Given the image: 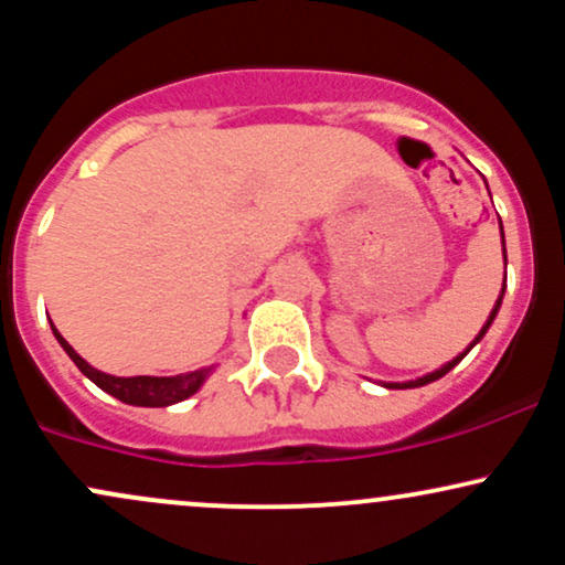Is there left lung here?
<instances>
[{"mask_svg": "<svg viewBox=\"0 0 565 565\" xmlns=\"http://www.w3.org/2000/svg\"><path fill=\"white\" fill-rule=\"evenodd\" d=\"M499 228H502V220H499ZM502 255H504V265H508V252H504V233H502ZM502 297H504V284H502V295H499V297H497V305H494V310H491V313H489V319H486V323H483V329H481V332H478V337H476V340H472V342H470V348H468V350H465V353H459V355H457V359H451V361H449V364H444V366H440V369H436V372L425 374V377H419V380H408V382H385V387H391V391H404V387H423V385H427V382H436V380H440V377H444V374H446V372H451V369H454V366H457V364H459V361H462V359H465V355H468V353H470V350H472V348H476V345H478V342H481V340H483V334H486V332H489V327H491V323H494V319H497V313H499V305H502Z\"/></svg>", "mask_w": 565, "mask_h": 565, "instance_id": "1", "label": "left lung"}]
</instances>
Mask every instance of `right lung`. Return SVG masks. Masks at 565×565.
<instances>
[{
	"instance_id": "obj_1",
	"label": "right lung",
	"mask_w": 565,
	"mask_h": 565,
	"mask_svg": "<svg viewBox=\"0 0 565 565\" xmlns=\"http://www.w3.org/2000/svg\"><path fill=\"white\" fill-rule=\"evenodd\" d=\"M53 334L55 340L61 342V348L66 350L68 359L79 366V372L84 377H89L95 382L100 391H106L114 398L125 401V404L132 406H172L180 404V401L191 398L193 393L204 385V380L210 377L212 369H199V372H188V374H174V377H114V374L100 372V369L89 366L87 361L76 353L74 348L63 340V334L57 332L53 323Z\"/></svg>"
}]
</instances>
